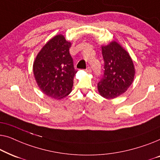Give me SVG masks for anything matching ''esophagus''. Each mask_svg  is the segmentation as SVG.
<instances>
[{
  "label": "esophagus",
  "instance_id": "34e87169",
  "mask_svg": "<svg viewBox=\"0 0 160 160\" xmlns=\"http://www.w3.org/2000/svg\"><path fill=\"white\" fill-rule=\"evenodd\" d=\"M86 71L88 72V73H90V72H92V69L90 67H87L86 68Z\"/></svg>",
  "mask_w": 160,
  "mask_h": 160
}]
</instances>
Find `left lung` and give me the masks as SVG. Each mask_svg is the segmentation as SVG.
Masks as SVG:
<instances>
[{
    "mask_svg": "<svg viewBox=\"0 0 160 160\" xmlns=\"http://www.w3.org/2000/svg\"><path fill=\"white\" fill-rule=\"evenodd\" d=\"M103 75L98 83V91L107 99L123 94L133 82L135 68L129 54L118 43L102 47Z\"/></svg>",
    "mask_w": 160,
    "mask_h": 160,
    "instance_id": "left-lung-1",
    "label": "left lung"
}]
</instances>
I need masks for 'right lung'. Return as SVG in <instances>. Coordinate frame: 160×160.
<instances>
[{"label":"right lung","mask_w":160,"mask_h":160,"mask_svg":"<svg viewBox=\"0 0 160 160\" xmlns=\"http://www.w3.org/2000/svg\"><path fill=\"white\" fill-rule=\"evenodd\" d=\"M71 46L62 35L56 36L42 48L33 63L38 87L45 95L57 100L71 93L77 73L69 52Z\"/></svg>","instance_id":"obj_1"}]
</instances>
